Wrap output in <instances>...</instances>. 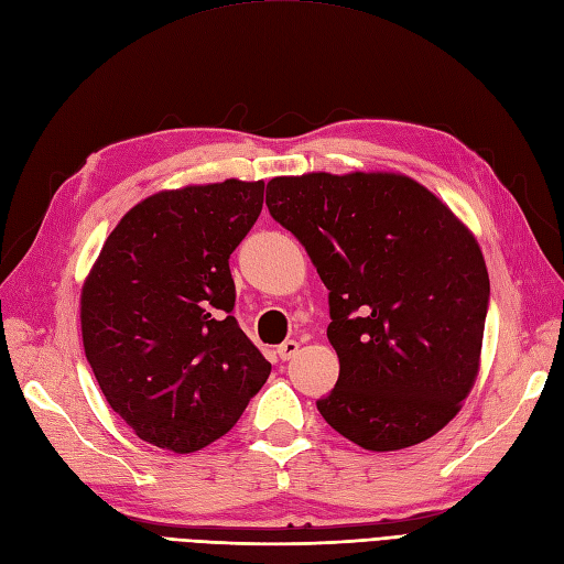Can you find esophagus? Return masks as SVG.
Wrapping results in <instances>:
<instances>
[{
    "mask_svg": "<svg viewBox=\"0 0 564 564\" xmlns=\"http://www.w3.org/2000/svg\"><path fill=\"white\" fill-rule=\"evenodd\" d=\"M299 341L296 339H286V341H282V345L278 347V354H280V359L282 361H290V359H294V356L299 354Z\"/></svg>",
    "mask_w": 564,
    "mask_h": 564,
    "instance_id": "1",
    "label": "esophagus"
}]
</instances>
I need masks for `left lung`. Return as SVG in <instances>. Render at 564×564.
I'll list each match as a JSON object with an SVG mask.
<instances>
[{
  "label": "left lung",
  "instance_id": "1",
  "mask_svg": "<svg viewBox=\"0 0 564 564\" xmlns=\"http://www.w3.org/2000/svg\"><path fill=\"white\" fill-rule=\"evenodd\" d=\"M265 203L329 290L339 378L323 419L370 452L443 431L484 347L490 282L474 231L402 172L274 176Z\"/></svg>",
  "mask_w": 564,
  "mask_h": 564
}]
</instances>
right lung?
Masks as SVG:
<instances>
[{
	"label": "right lung",
	"instance_id": "right-lung-1",
	"mask_svg": "<svg viewBox=\"0 0 564 564\" xmlns=\"http://www.w3.org/2000/svg\"><path fill=\"white\" fill-rule=\"evenodd\" d=\"M265 182L164 188L135 203L80 290L86 359L141 441L188 455L235 429L270 364L243 335L229 256Z\"/></svg>",
	"mask_w": 564,
	"mask_h": 564
}]
</instances>
